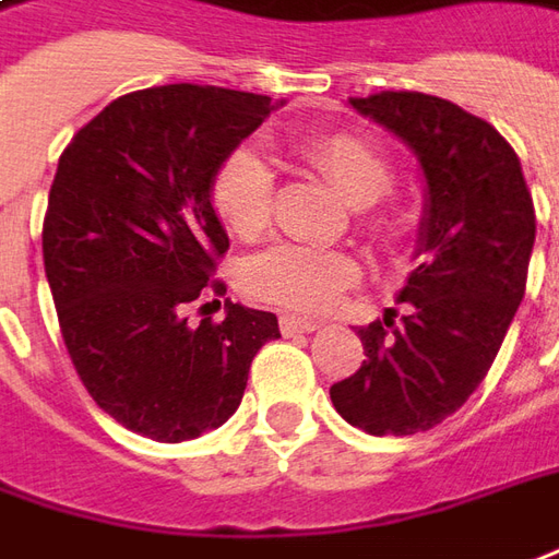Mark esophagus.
Here are the masks:
<instances>
[{
	"label": "esophagus",
	"instance_id": "esophagus-1",
	"mask_svg": "<svg viewBox=\"0 0 559 559\" xmlns=\"http://www.w3.org/2000/svg\"><path fill=\"white\" fill-rule=\"evenodd\" d=\"M322 322H317V319H307V317H295V313H283L280 317V331L283 334H313V331L319 329Z\"/></svg>",
	"mask_w": 559,
	"mask_h": 559
}]
</instances>
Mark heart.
Segmentation results:
<instances>
[{"label":"heart","instance_id":"b5f03b06","mask_svg":"<svg viewBox=\"0 0 559 559\" xmlns=\"http://www.w3.org/2000/svg\"><path fill=\"white\" fill-rule=\"evenodd\" d=\"M301 157L353 206L361 230L383 234L390 228V218L377 200L390 191L392 169L371 142L353 133L313 136L301 145ZM210 200L218 222L230 234L242 240L258 237L271 225L273 215V173L267 160L252 145L234 148L215 169ZM356 276L359 261L346 249L276 242L246 264L242 286L261 301L317 313L337 301V295L353 286Z\"/></svg>","mask_w":559,"mask_h":559}]
</instances>
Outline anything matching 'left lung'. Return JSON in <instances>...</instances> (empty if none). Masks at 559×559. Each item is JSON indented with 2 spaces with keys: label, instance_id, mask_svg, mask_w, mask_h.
Instances as JSON below:
<instances>
[{
  "label": "left lung",
  "instance_id": "obj_1",
  "mask_svg": "<svg viewBox=\"0 0 559 559\" xmlns=\"http://www.w3.org/2000/svg\"><path fill=\"white\" fill-rule=\"evenodd\" d=\"M417 155L426 176L417 271L383 322L359 329L365 356L331 386L334 411L368 435H417L460 411L490 371L526 292L536 210L499 130L417 91L349 96Z\"/></svg>",
  "mask_w": 559,
  "mask_h": 559
}]
</instances>
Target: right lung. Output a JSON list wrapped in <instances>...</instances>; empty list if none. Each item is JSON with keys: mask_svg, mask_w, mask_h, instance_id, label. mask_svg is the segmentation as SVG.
Instances as JSON below:
<instances>
[{"mask_svg": "<svg viewBox=\"0 0 559 559\" xmlns=\"http://www.w3.org/2000/svg\"><path fill=\"white\" fill-rule=\"evenodd\" d=\"M276 109L271 96L164 84L118 96L60 155L41 255L69 359L111 419L179 444L240 407L249 365L280 337L273 313L225 304L191 325L200 292H225L228 234L210 200L218 164Z\"/></svg>", "mask_w": 559, "mask_h": 559, "instance_id": "right-lung-1", "label": "right lung"}]
</instances>
